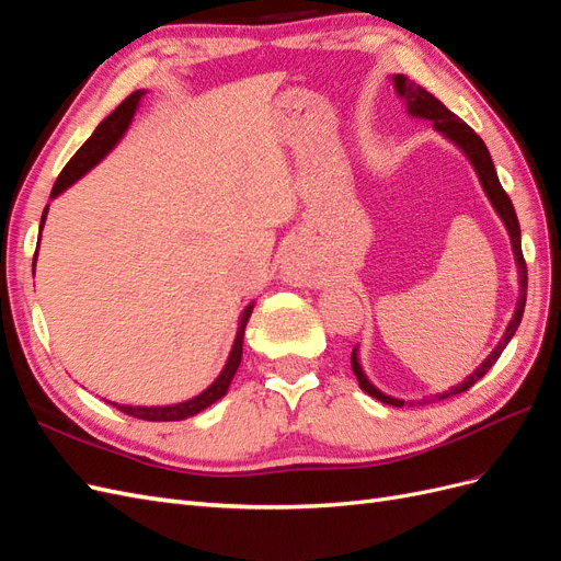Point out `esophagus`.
<instances>
[{
    "mask_svg": "<svg viewBox=\"0 0 561 561\" xmlns=\"http://www.w3.org/2000/svg\"><path fill=\"white\" fill-rule=\"evenodd\" d=\"M283 278L293 285H307V283H311L313 274L309 271V266L304 264L299 254H295V250H290L283 260Z\"/></svg>",
    "mask_w": 561,
    "mask_h": 561,
    "instance_id": "obj_1",
    "label": "esophagus"
}]
</instances>
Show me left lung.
Here are the masks:
<instances>
[{"instance_id":"1","label":"left lung","mask_w":561,"mask_h":561,"mask_svg":"<svg viewBox=\"0 0 561 561\" xmlns=\"http://www.w3.org/2000/svg\"><path fill=\"white\" fill-rule=\"evenodd\" d=\"M393 81H396L398 95L407 103V112H410L412 116L428 118V122H433L439 133H445L451 142H456L458 147H461V149L466 151V157L470 159L472 168H474V171H478V178H480V182H482V186H484V192H486V196H489V201H491V206L496 208V213L501 215L507 233H511L513 252H515L517 271H519V301H517V309H515V316H513V320H511V325H507V330H505L503 339L499 342V346L489 353V358H486L478 369H474L472 375H470L463 383L451 386L449 390H445V393H439V396H435V398H428V400H423V402L419 400V404H428L431 400H447V398H454V396H458V393H466V390H468L472 383H478V381L486 375V371H489L491 367H494V363L501 358L503 348L507 346V342H511L513 334H515L517 328H519V322H522L524 304H526V262H524V254H522L519 222H517V215H515V208H513V201H511V196H507L505 190L501 186L499 175H496V168H494V161H491L489 149H486V145L482 142L480 135L474 133L468 124H463L461 118H458L454 112H449L443 103H439V100H437L435 95H431L426 89L419 87V83L410 81L404 75H396ZM351 367H353L355 379H358L360 388L365 390L367 396L377 398V400H381V402H386V404H393V407H402V404H404V400L388 398V396L381 393V390H377L375 386H371V383L367 381V377L363 375V369H360V365H358V355H355V351L351 353Z\"/></svg>"}]
</instances>
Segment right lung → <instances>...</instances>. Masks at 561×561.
<instances>
[{"label":"right lung","instance_id":"add662e5","mask_svg":"<svg viewBox=\"0 0 561 561\" xmlns=\"http://www.w3.org/2000/svg\"><path fill=\"white\" fill-rule=\"evenodd\" d=\"M142 95H145L142 91L130 93L124 100V103L118 105L105 118V122L95 128V133L91 135V138L79 147L77 154L70 161H67V165L62 168V173L58 175L50 196H58L60 192H65L67 186H70L75 180H79L87 171H91V168L107 154V151L118 142V138H122V135L126 133V128L130 124L135 110H138V103H140ZM46 210H48V206L44 208V215H42V227H44V219H46ZM250 313H252V304L243 311L239 334H236V342H233V348L229 353V360H227V365L222 369V375L217 377V381L210 388L203 390L201 396L186 400V402H180V404H171V407H126V404H114V402H110V404H114L118 412H124V414L135 416V419H142V421H182L186 416H194V414L203 412V410H206V407H210L213 402H217L219 398L227 393V388H229V383H231V379L236 375V369H239V365H241V358H243V332H245Z\"/></svg>","mask_w":561,"mask_h":561}]
</instances>
